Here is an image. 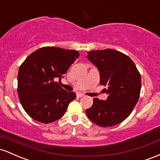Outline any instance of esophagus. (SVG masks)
Returning a JSON list of instances; mask_svg holds the SVG:
<instances>
[{"label":"esophagus","instance_id":"esophagus-1","mask_svg":"<svg viewBox=\"0 0 160 160\" xmlns=\"http://www.w3.org/2000/svg\"><path fill=\"white\" fill-rule=\"evenodd\" d=\"M84 96H85V95L82 94V93H78V94H77V97H78V98H82V97Z\"/></svg>","mask_w":160,"mask_h":160}]
</instances>
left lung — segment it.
<instances>
[{"label":"left lung","mask_w":160,"mask_h":160,"mask_svg":"<svg viewBox=\"0 0 160 160\" xmlns=\"http://www.w3.org/2000/svg\"><path fill=\"white\" fill-rule=\"evenodd\" d=\"M87 58L100 72V83L108 94L106 100L94 98L86 114L101 127H110L124 121L138 101L141 78L130 57L112 49L88 52Z\"/></svg>","instance_id":"1"}]
</instances>
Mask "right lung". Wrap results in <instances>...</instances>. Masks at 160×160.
Masks as SVG:
<instances>
[{"mask_svg": "<svg viewBox=\"0 0 160 160\" xmlns=\"http://www.w3.org/2000/svg\"><path fill=\"white\" fill-rule=\"evenodd\" d=\"M79 53L56 47H44L32 53L18 72V94L23 109L32 119L51 123L60 119L74 92L66 91L57 80L67 72Z\"/></svg>", "mask_w": 160, "mask_h": 160, "instance_id": "right-lung-1", "label": "right lung"}]
</instances>
